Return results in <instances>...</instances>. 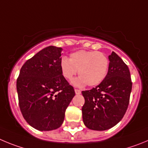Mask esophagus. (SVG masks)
Instances as JSON below:
<instances>
[{"instance_id": "34e87169", "label": "esophagus", "mask_w": 148, "mask_h": 148, "mask_svg": "<svg viewBox=\"0 0 148 148\" xmlns=\"http://www.w3.org/2000/svg\"><path fill=\"white\" fill-rule=\"evenodd\" d=\"M74 91H75L76 94H81V90H79V89H75V90H74Z\"/></svg>"}]
</instances>
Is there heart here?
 Returning a JSON list of instances; mask_svg holds the SVG:
<instances>
[{"instance_id": "1", "label": "heart", "mask_w": 148, "mask_h": 148, "mask_svg": "<svg viewBox=\"0 0 148 148\" xmlns=\"http://www.w3.org/2000/svg\"><path fill=\"white\" fill-rule=\"evenodd\" d=\"M62 76L71 79L78 71L79 77L73 79L75 86H98L107 76L109 59L106 54L97 51L79 50L73 52L70 58L62 57L60 60Z\"/></svg>"}]
</instances>
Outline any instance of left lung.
<instances>
[{
	"label": "left lung",
	"mask_w": 148,
	"mask_h": 148,
	"mask_svg": "<svg viewBox=\"0 0 148 148\" xmlns=\"http://www.w3.org/2000/svg\"><path fill=\"white\" fill-rule=\"evenodd\" d=\"M108 59V72L104 80L95 88L82 91L85 98L82 119L90 130L111 128L120 122L128 107L132 89L128 67L114 51Z\"/></svg>",
	"instance_id": "8db88e82"
}]
</instances>
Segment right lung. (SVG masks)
I'll return each instance as SVG.
<instances>
[{
	"label": "right lung",
	"instance_id": "obj_1",
	"mask_svg": "<svg viewBox=\"0 0 148 148\" xmlns=\"http://www.w3.org/2000/svg\"><path fill=\"white\" fill-rule=\"evenodd\" d=\"M61 48L50 46L28 60L17 79L19 106L25 120L41 131L61 126L65 112L75 95L62 76Z\"/></svg>",
	"mask_w": 148,
	"mask_h": 148
}]
</instances>
